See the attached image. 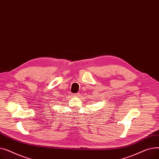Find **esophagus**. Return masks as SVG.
Wrapping results in <instances>:
<instances>
[{
	"mask_svg": "<svg viewBox=\"0 0 159 159\" xmlns=\"http://www.w3.org/2000/svg\"><path fill=\"white\" fill-rule=\"evenodd\" d=\"M79 95V93H73V94H72L73 97H77Z\"/></svg>",
	"mask_w": 159,
	"mask_h": 159,
	"instance_id": "1",
	"label": "esophagus"
}]
</instances>
